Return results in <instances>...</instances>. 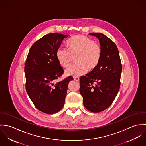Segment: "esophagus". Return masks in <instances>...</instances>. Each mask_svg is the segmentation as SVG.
<instances>
[{
  "label": "esophagus",
  "instance_id": "obj_1",
  "mask_svg": "<svg viewBox=\"0 0 146 146\" xmlns=\"http://www.w3.org/2000/svg\"><path fill=\"white\" fill-rule=\"evenodd\" d=\"M74 80H75V81L79 82V81L80 80V79H79V78H78V77H74Z\"/></svg>",
  "mask_w": 146,
  "mask_h": 146
}]
</instances>
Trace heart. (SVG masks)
<instances>
[{
  "label": "heart",
  "instance_id": "b5f03b06",
  "mask_svg": "<svg viewBox=\"0 0 146 146\" xmlns=\"http://www.w3.org/2000/svg\"><path fill=\"white\" fill-rule=\"evenodd\" d=\"M68 49L60 47L56 57L61 66L67 67L74 60L76 63L65 70L66 76H79L86 74L88 69H94L99 64L102 50L100 45L84 35H76L68 42Z\"/></svg>",
  "mask_w": 146,
  "mask_h": 146
}]
</instances>
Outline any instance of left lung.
<instances>
[{"label": "left lung", "mask_w": 146, "mask_h": 146, "mask_svg": "<svg viewBox=\"0 0 146 146\" xmlns=\"http://www.w3.org/2000/svg\"><path fill=\"white\" fill-rule=\"evenodd\" d=\"M100 41L102 54L98 65L80 78V93L89 111L100 112L109 107L119 90L122 65L116 44L101 33H90Z\"/></svg>", "instance_id": "1"}]
</instances>
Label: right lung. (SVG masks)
I'll return each mask as SVG.
<instances>
[{
    "mask_svg": "<svg viewBox=\"0 0 146 146\" xmlns=\"http://www.w3.org/2000/svg\"><path fill=\"white\" fill-rule=\"evenodd\" d=\"M68 36L56 33L44 35L31 46L25 63L27 93L36 108L46 114H54L62 108L68 84L73 80L68 76L56 82L63 73L56 52Z\"/></svg>",
    "mask_w": 146,
    "mask_h": 146,
    "instance_id": "obj_1",
    "label": "right lung"
}]
</instances>
